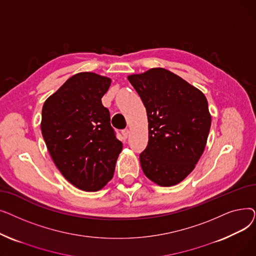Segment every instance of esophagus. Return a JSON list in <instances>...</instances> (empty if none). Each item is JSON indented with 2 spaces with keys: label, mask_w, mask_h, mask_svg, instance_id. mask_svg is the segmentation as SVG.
<instances>
[{
  "label": "esophagus",
  "mask_w": 256,
  "mask_h": 256,
  "mask_svg": "<svg viewBox=\"0 0 256 256\" xmlns=\"http://www.w3.org/2000/svg\"><path fill=\"white\" fill-rule=\"evenodd\" d=\"M128 132H130L128 128H126V130H121V134H122V136H124V139H126V138H128Z\"/></svg>",
  "instance_id": "34e87169"
}]
</instances>
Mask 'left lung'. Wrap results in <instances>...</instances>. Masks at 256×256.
<instances>
[{"label": "left lung", "mask_w": 256, "mask_h": 256, "mask_svg": "<svg viewBox=\"0 0 256 256\" xmlns=\"http://www.w3.org/2000/svg\"><path fill=\"white\" fill-rule=\"evenodd\" d=\"M148 119V144L140 154L145 176L160 186H176L202 156L212 124L204 94L162 67L128 76Z\"/></svg>", "instance_id": "8db88e82"}]
</instances>
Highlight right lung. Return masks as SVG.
<instances>
[{"instance_id":"right-lung-1","label":"right lung","mask_w":256,"mask_h":256,"mask_svg":"<svg viewBox=\"0 0 256 256\" xmlns=\"http://www.w3.org/2000/svg\"><path fill=\"white\" fill-rule=\"evenodd\" d=\"M111 78L96 72L70 76L42 106V132L62 176L78 189L96 192L109 182L122 150L102 98Z\"/></svg>"}]
</instances>
